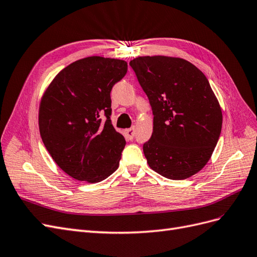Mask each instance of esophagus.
Listing matches in <instances>:
<instances>
[{
	"instance_id": "obj_1",
	"label": "esophagus",
	"mask_w": 257,
	"mask_h": 257,
	"mask_svg": "<svg viewBox=\"0 0 257 257\" xmlns=\"http://www.w3.org/2000/svg\"><path fill=\"white\" fill-rule=\"evenodd\" d=\"M135 134H136L135 127H131V128L125 130V136H126V138H127L128 140H132V139H134V138H135Z\"/></svg>"
}]
</instances>
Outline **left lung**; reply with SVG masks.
Wrapping results in <instances>:
<instances>
[{
    "instance_id": "left-lung-1",
    "label": "left lung",
    "mask_w": 257,
    "mask_h": 257,
    "mask_svg": "<svg viewBox=\"0 0 257 257\" xmlns=\"http://www.w3.org/2000/svg\"><path fill=\"white\" fill-rule=\"evenodd\" d=\"M129 65L154 114L153 135L143 145L148 165L173 180L194 175L210 159L222 128L208 80L179 57L140 56Z\"/></svg>"
}]
</instances>
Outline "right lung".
<instances>
[{"instance_id":"right-lung-1","label":"right lung","mask_w":257,"mask_h":257,"mask_svg":"<svg viewBox=\"0 0 257 257\" xmlns=\"http://www.w3.org/2000/svg\"><path fill=\"white\" fill-rule=\"evenodd\" d=\"M125 61L89 56L56 74L39 106L40 137L55 163L74 179L99 183L117 170L125 138L111 121V90Z\"/></svg>"}]
</instances>
